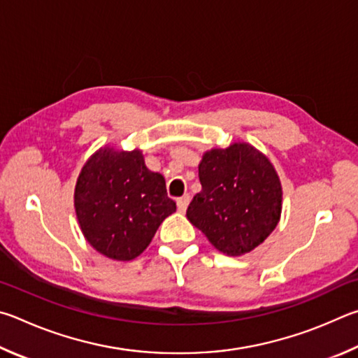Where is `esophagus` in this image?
Listing matches in <instances>:
<instances>
[{"mask_svg":"<svg viewBox=\"0 0 358 358\" xmlns=\"http://www.w3.org/2000/svg\"><path fill=\"white\" fill-rule=\"evenodd\" d=\"M189 203H190V196L189 195H184L182 198H179L178 199V209H179V212H185Z\"/></svg>","mask_w":358,"mask_h":358,"instance_id":"1","label":"esophagus"}]
</instances>
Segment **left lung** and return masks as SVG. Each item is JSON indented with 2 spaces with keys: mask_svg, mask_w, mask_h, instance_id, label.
<instances>
[{
  "mask_svg": "<svg viewBox=\"0 0 358 358\" xmlns=\"http://www.w3.org/2000/svg\"><path fill=\"white\" fill-rule=\"evenodd\" d=\"M201 192L187 218L228 256L250 253L277 228L283 190L267 157L248 143L204 152L198 166Z\"/></svg>",
  "mask_w": 358,
  "mask_h": 358,
  "instance_id": "left-lung-1",
  "label": "left lung"
}]
</instances>
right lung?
Masks as SVG:
<instances>
[{"label":"right lung","mask_w":358,"mask_h":358,"mask_svg":"<svg viewBox=\"0 0 358 358\" xmlns=\"http://www.w3.org/2000/svg\"><path fill=\"white\" fill-rule=\"evenodd\" d=\"M73 204L85 239L116 261L140 256L176 212L165 178L144 165L141 150L110 146L100 148L81 168Z\"/></svg>","instance_id":"1"}]
</instances>
